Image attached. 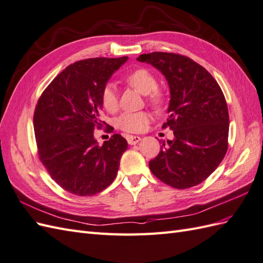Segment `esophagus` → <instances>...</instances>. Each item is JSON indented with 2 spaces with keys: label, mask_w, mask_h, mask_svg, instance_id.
Masks as SVG:
<instances>
[{
  "label": "esophagus",
  "mask_w": 263,
  "mask_h": 263,
  "mask_svg": "<svg viewBox=\"0 0 263 263\" xmlns=\"http://www.w3.org/2000/svg\"><path fill=\"white\" fill-rule=\"evenodd\" d=\"M126 139H127V142H128V144H129V145H135V144H137L142 138H140L139 136L127 135V136H126Z\"/></svg>",
  "instance_id": "34e87169"
}]
</instances>
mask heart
Wrapping results in <instances>:
<instances>
[{
	"mask_svg": "<svg viewBox=\"0 0 263 263\" xmlns=\"http://www.w3.org/2000/svg\"><path fill=\"white\" fill-rule=\"evenodd\" d=\"M124 80L128 85L146 96V101L155 108L162 109L166 104V93L163 89L157 87V78L151 70L146 68H137L128 72ZM101 105L107 111L114 112L118 108V93L114 83L108 82L104 86L100 95ZM149 121V115L146 111L124 112L115 120V124L126 133L142 132Z\"/></svg>",
	"mask_w": 263,
	"mask_h": 263,
	"instance_id": "1",
	"label": "heart"
}]
</instances>
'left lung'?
I'll list each match as a JSON object with an SVG mask.
<instances>
[{
    "instance_id": "left-lung-1",
    "label": "left lung",
    "mask_w": 263,
    "mask_h": 263,
    "mask_svg": "<svg viewBox=\"0 0 263 263\" xmlns=\"http://www.w3.org/2000/svg\"><path fill=\"white\" fill-rule=\"evenodd\" d=\"M137 60L158 69L171 91L163 128L172 129L174 139L163 143L149 168L172 187L195 186L212 174L228 151L229 111L219 83L205 68L178 53H145Z\"/></svg>"
}]
</instances>
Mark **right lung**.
<instances>
[{"mask_svg":"<svg viewBox=\"0 0 263 263\" xmlns=\"http://www.w3.org/2000/svg\"><path fill=\"white\" fill-rule=\"evenodd\" d=\"M127 59L77 61L58 74L37 100L33 126L39 158L51 178L69 193L95 195L117 175L126 139L114 134L100 146L93 130L106 124L100 119L102 88Z\"/></svg>","mask_w":263,"mask_h":263,"instance_id":"add662e5","label":"right lung"}]
</instances>
